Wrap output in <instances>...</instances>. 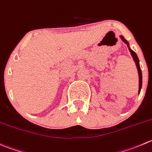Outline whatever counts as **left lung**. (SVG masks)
Instances as JSON below:
<instances>
[{
  "instance_id": "left-lung-1",
  "label": "left lung",
  "mask_w": 152,
  "mask_h": 152,
  "mask_svg": "<svg viewBox=\"0 0 152 152\" xmlns=\"http://www.w3.org/2000/svg\"><path fill=\"white\" fill-rule=\"evenodd\" d=\"M120 39H122V41H123L124 43H126V45H127L128 48H129V51H130L131 54H132V57H133L134 61H135V64H136L137 68V71H138V75H139V91H138V93L140 94V92L141 88H142V71H141L140 66L139 58H138V57H137V56L136 53H135L134 51H133L132 49H131L130 47H129V43L127 42V41L126 40V39H124V37L122 36V35H120Z\"/></svg>"
}]
</instances>
